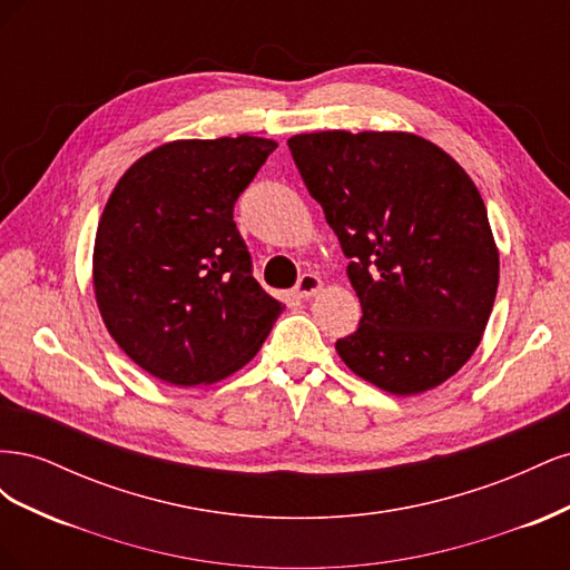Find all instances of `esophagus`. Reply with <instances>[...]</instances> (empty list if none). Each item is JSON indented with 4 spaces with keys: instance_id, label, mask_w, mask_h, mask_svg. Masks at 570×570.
I'll list each match as a JSON object with an SVG mask.
<instances>
[{
    "instance_id": "esophagus-1",
    "label": "esophagus",
    "mask_w": 570,
    "mask_h": 570,
    "mask_svg": "<svg viewBox=\"0 0 570 570\" xmlns=\"http://www.w3.org/2000/svg\"><path fill=\"white\" fill-rule=\"evenodd\" d=\"M321 278L316 273H304L302 278L297 281V285H295V295L297 297H302V299H308V297H314L316 292L321 289Z\"/></svg>"
}]
</instances>
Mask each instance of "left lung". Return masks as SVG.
Segmentation results:
<instances>
[{"label": "left lung", "mask_w": 570, "mask_h": 570, "mask_svg": "<svg viewBox=\"0 0 570 570\" xmlns=\"http://www.w3.org/2000/svg\"><path fill=\"white\" fill-rule=\"evenodd\" d=\"M350 258L356 333L335 342L358 377L409 396L452 377L485 333L499 249L475 183L438 145L402 130H321L287 140Z\"/></svg>", "instance_id": "obj_1"}]
</instances>
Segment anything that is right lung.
Here are the masks:
<instances>
[{
    "mask_svg": "<svg viewBox=\"0 0 570 570\" xmlns=\"http://www.w3.org/2000/svg\"><path fill=\"white\" fill-rule=\"evenodd\" d=\"M278 142L176 140L147 151L101 212L92 283L109 335L178 387L212 385L256 356L285 304L254 281L233 209Z\"/></svg>",
    "mask_w": 570,
    "mask_h": 570,
    "instance_id": "right-lung-1",
    "label": "right lung"
}]
</instances>
